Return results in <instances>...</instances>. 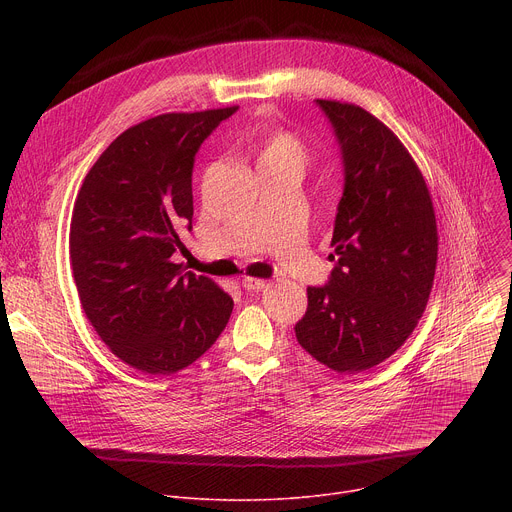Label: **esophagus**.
<instances>
[{
	"label": "esophagus",
	"instance_id": "1",
	"mask_svg": "<svg viewBox=\"0 0 512 512\" xmlns=\"http://www.w3.org/2000/svg\"><path fill=\"white\" fill-rule=\"evenodd\" d=\"M267 287V281L263 279H255V277H245L243 279V289L245 291H261Z\"/></svg>",
	"mask_w": 512,
	"mask_h": 512
}]
</instances>
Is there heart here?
I'll return each mask as SVG.
<instances>
[{
	"label": "heart",
	"instance_id": "heart-1",
	"mask_svg": "<svg viewBox=\"0 0 512 512\" xmlns=\"http://www.w3.org/2000/svg\"><path fill=\"white\" fill-rule=\"evenodd\" d=\"M253 150L257 168H287L302 174L310 162V152L300 137L285 129L263 127L255 133Z\"/></svg>",
	"mask_w": 512,
	"mask_h": 512
}]
</instances>
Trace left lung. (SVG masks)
Wrapping results in <instances>:
<instances>
[{
    "label": "left lung",
    "mask_w": 512,
    "mask_h": 512,
    "mask_svg": "<svg viewBox=\"0 0 512 512\" xmlns=\"http://www.w3.org/2000/svg\"><path fill=\"white\" fill-rule=\"evenodd\" d=\"M334 127L344 190L332 221L336 261L308 287L298 342L336 373L389 358L425 312L437 263V225L427 184L399 137L352 103L316 99Z\"/></svg>",
    "instance_id": "8db88e82"
}]
</instances>
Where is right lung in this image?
Segmentation results:
<instances>
[{
  "label": "right lung",
  "instance_id": "obj_1",
  "mask_svg": "<svg viewBox=\"0 0 512 512\" xmlns=\"http://www.w3.org/2000/svg\"><path fill=\"white\" fill-rule=\"evenodd\" d=\"M239 107L164 113L125 129L85 176L72 208L70 267L83 310L129 367L172 375L225 330L233 300L174 263L192 229L202 141Z\"/></svg>",
  "mask_w": 512,
  "mask_h": 512
}]
</instances>
